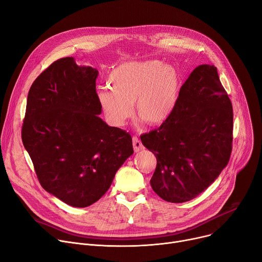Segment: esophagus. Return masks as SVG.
I'll use <instances>...</instances> for the list:
<instances>
[{
  "label": "esophagus",
  "mask_w": 262,
  "mask_h": 262,
  "mask_svg": "<svg viewBox=\"0 0 262 262\" xmlns=\"http://www.w3.org/2000/svg\"><path fill=\"white\" fill-rule=\"evenodd\" d=\"M132 142H133V148H134V151H135V152H138V151H140V150H143V149H144V146H143L142 142H140L138 137L133 136V138H132Z\"/></svg>",
  "instance_id": "34e87169"
}]
</instances>
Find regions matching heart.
Instances as JSON below:
<instances>
[{
    "label": "heart",
    "mask_w": 262,
    "mask_h": 262,
    "mask_svg": "<svg viewBox=\"0 0 262 262\" xmlns=\"http://www.w3.org/2000/svg\"><path fill=\"white\" fill-rule=\"evenodd\" d=\"M111 88L97 96L105 115L114 126H122L135 113L149 125H158L171 115L180 93V76L171 65L152 59L116 67L109 76Z\"/></svg>",
    "instance_id": "b5f03b06"
}]
</instances>
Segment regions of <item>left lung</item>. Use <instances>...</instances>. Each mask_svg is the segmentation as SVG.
I'll return each mask as SVG.
<instances>
[{"instance_id":"1","label":"left lung","mask_w":262,"mask_h":262,"mask_svg":"<svg viewBox=\"0 0 262 262\" xmlns=\"http://www.w3.org/2000/svg\"><path fill=\"white\" fill-rule=\"evenodd\" d=\"M157 159L150 180L169 203L203 193L230 160L233 108L214 65H200L180 88L175 109L158 129L140 136Z\"/></svg>"}]
</instances>
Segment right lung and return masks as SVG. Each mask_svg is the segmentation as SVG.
Here are the masks:
<instances>
[{
  "label": "right lung",
  "instance_id": "1",
  "mask_svg": "<svg viewBox=\"0 0 262 262\" xmlns=\"http://www.w3.org/2000/svg\"><path fill=\"white\" fill-rule=\"evenodd\" d=\"M97 75L73 57L52 63L30 87L22 128L39 184L75 208L102 197L133 154L131 135L98 116Z\"/></svg>",
  "mask_w": 262,
  "mask_h": 262
}]
</instances>
